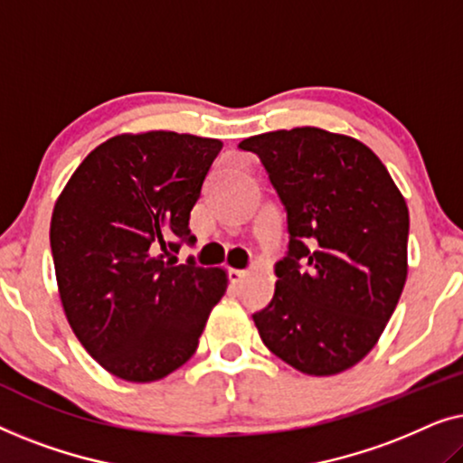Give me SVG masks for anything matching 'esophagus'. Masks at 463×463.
Here are the masks:
<instances>
[{
    "label": "esophagus",
    "instance_id": "esophagus-1",
    "mask_svg": "<svg viewBox=\"0 0 463 463\" xmlns=\"http://www.w3.org/2000/svg\"><path fill=\"white\" fill-rule=\"evenodd\" d=\"M246 278V271L244 269H230V280L233 284H240Z\"/></svg>",
    "mask_w": 463,
    "mask_h": 463
}]
</instances>
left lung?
I'll return each mask as SVG.
<instances>
[{"mask_svg":"<svg viewBox=\"0 0 463 463\" xmlns=\"http://www.w3.org/2000/svg\"><path fill=\"white\" fill-rule=\"evenodd\" d=\"M268 170L288 223L274 299L252 314L278 358L326 377L382 337L407 282L409 208L364 143L303 126L240 143Z\"/></svg>","mask_w":463,"mask_h":463,"instance_id":"left-lung-1","label":"left lung"}]
</instances>
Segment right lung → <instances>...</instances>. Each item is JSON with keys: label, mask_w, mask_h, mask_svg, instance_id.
<instances>
[{"label": "right lung", "mask_w": 463, "mask_h": 463, "mask_svg": "<svg viewBox=\"0 0 463 463\" xmlns=\"http://www.w3.org/2000/svg\"><path fill=\"white\" fill-rule=\"evenodd\" d=\"M221 147L168 130L118 135L86 156L56 200L50 246L62 309L111 375L149 383L179 369L225 295V269L157 255L195 240L189 214Z\"/></svg>", "instance_id": "obj_1"}]
</instances>
